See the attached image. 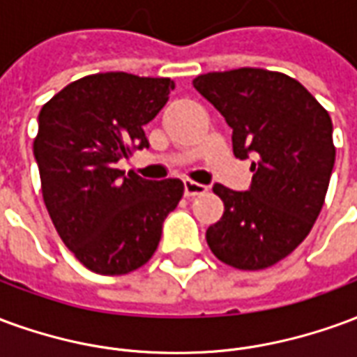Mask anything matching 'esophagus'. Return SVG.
Segmentation results:
<instances>
[{"instance_id": "1", "label": "esophagus", "mask_w": 357, "mask_h": 357, "mask_svg": "<svg viewBox=\"0 0 357 357\" xmlns=\"http://www.w3.org/2000/svg\"><path fill=\"white\" fill-rule=\"evenodd\" d=\"M204 191H206V185H202V183H197V181H191V179L183 181V193H185V197H197V195H202Z\"/></svg>"}]
</instances>
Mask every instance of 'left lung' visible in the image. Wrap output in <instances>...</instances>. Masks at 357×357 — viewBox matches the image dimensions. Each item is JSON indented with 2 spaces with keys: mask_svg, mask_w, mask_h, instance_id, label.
<instances>
[{
  "mask_svg": "<svg viewBox=\"0 0 357 357\" xmlns=\"http://www.w3.org/2000/svg\"><path fill=\"white\" fill-rule=\"evenodd\" d=\"M195 89L233 130V155L252 156L248 191L214 183L224 216L206 229L218 260L264 269L306 239L335 166L333 122L300 82L264 68L201 74Z\"/></svg>",
  "mask_w": 357,
  "mask_h": 357,
  "instance_id": "1",
  "label": "left lung"
}]
</instances>
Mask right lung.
<instances>
[{
  "label": "right lung",
  "instance_id": "obj_1",
  "mask_svg": "<svg viewBox=\"0 0 357 357\" xmlns=\"http://www.w3.org/2000/svg\"><path fill=\"white\" fill-rule=\"evenodd\" d=\"M172 89L170 78L93 74L40 110L34 156L43 202L63 243L95 273L122 275L149 262L183 195L179 179L151 181L116 168L132 149L149 147L143 126Z\"/></svg>",
  "mask_w": 357,
  "mask_h": 357
}]
</instances>
